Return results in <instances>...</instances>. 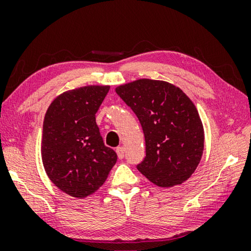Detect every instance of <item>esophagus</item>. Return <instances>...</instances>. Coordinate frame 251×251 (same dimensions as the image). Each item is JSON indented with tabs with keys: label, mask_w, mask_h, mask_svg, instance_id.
Segmentation results:
<instances>
[{
	"label": "esophagus",
	"mask_w": 251,
	"mask_h": 251,
	"mask_svg": "<svg viewBox=\"0 0 251 251\" xmlns=\"http://www.w3.org/2000/svg\"><path fill=\"white\" fill-rule=\"evenodd\" d=\"M116 153H118V156L120 159H123V156H125V153H126V149L123 146L116 147Z\"/></svg>",
	"instance_id": "34e87169"
}]
</instances>
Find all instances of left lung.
Returning <instances> with one entry per match:
<instances>
[{
    "mask_svg": "<svg viewBox=\"0 0 251 251\" xmlns=\"http://www.w3.org/2000/svg\"><path fill=\"white\" fill-rule=\"evenodd\" d=\"M132 109L145 136L146 156L137 169L153 184L171 187L187 180L203 152L199 113L179 88L163 81L142 80L115 89Z\"/></svg>",
    "mask_w": 251,
    "mask_h": 251,
    "instance_id": "left-lung-1",
    "label": "left lung"
}]
</instances>
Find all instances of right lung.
Wrapping results in <instances>:
<instances>
[{
    "mask_svg": "<svg viewBox=\"0 0 251 251\" xmlns=\"http://www.w3.org/2000/svg\"><path fill=\"white\" fill-rule=\"evenodd\" d=\"M108 85H89L64 92L44 116L42 161L50 180L65 193L85 198L104 184L118 160L105 146L96 113Z\"/></svg>",
    "mask_w": 251,
    "mask_h": 251,
    "instance_id": "add662e5",
    "label": "right lung"
}]
</instances>
